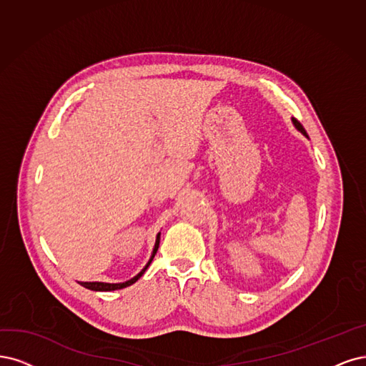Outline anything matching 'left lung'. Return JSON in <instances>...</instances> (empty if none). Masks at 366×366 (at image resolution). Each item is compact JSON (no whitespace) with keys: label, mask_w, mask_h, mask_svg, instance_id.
<instances>
[{"label":"left lung","mask_w":366,"mask_h":366,"mask_svg":"<svg viewBox=\"0 0 366 366\" xmlns=\"http://www.w3.org/2000/svg\"><path fill=\"white\" fill-rule=\"evenodd\" d=\"M292 120H293V124H295V126H297V129H298V131H301V132H302V134H304L305 137H309V135H307V132H305V129L302 127V124H301V123H300V122H298L297 119H292Z\"/></svg>","instance_id":"obj_1"}]
</instances>
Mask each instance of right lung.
<instances>
[{"label":"right lung","mask_w":366,"mask_h":366,"mask_svg":"<svg viewBox=\"0 0 366 366\" xmlns=\"http://www.w3.org/2000/svg\"><path fill=\"white\" fill-rule=\"evenodd\" d=\"M158 246H159V234H158V237H157V243H155V247H153V252H152V257H150L149 263H147L146 267H144L143 270H141V272H139L137 277H134L132 280H129V281H126V282H119V285H111V282H80V285L84 286V287H86V289H89V290H96V292L119 290V289L131 286V285H134V282H135L137 280H139L141 277H143V274L146 272V269L149 267V264H150L152 260H153V257H155V254H157V251H158Z\"/></svg>","instance_id":"add662e5"}]
</instances>
